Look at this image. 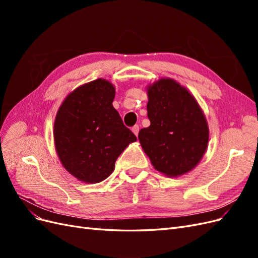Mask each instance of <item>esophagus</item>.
I'll return each instance as SVG.
<instances>
[{"mask_svg":"<svg viewBox=\"0 0 258 258\" xmlns=\"http://www.w3.org/2000/svg\"><path fill=\"white\" fill-rule=\"evenodd\" d=\"M139 130H140L139 124H136V126L132 127V131H134V134H135L136 136H138V135H139Z\"/></svg>","mask_w":258,"mask_h":258,"instance_id":"34e87169","label":"esophagus"}]
</instances>
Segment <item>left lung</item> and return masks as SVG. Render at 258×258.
Segmentation results:
<instances>
[{
    "label": "left lung",
    "mask_w": 258,
    "mask_h": 258,
    "mask_svg": "<svg viewBox=\"0 0 258 258\" xmlns=\"http://www.w3.org/2000/svg\"><path fill=\"white\" fill-rule=\"evenodd\" d=\"M150 127L139 140L153 166L168 176L188 172L206 153L209 128L199 104L175 81L162 79L148 87Z\"/></svg>",
    "instance_id": "obj_1"
}]
</instances>
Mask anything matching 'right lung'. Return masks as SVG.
Masks as SVG:
<instances>
[{
	"label": "right lung",
	"mask_w": 258,
	"mask_h": 258,
	"mask_svg": "<svg viewBox=\"0 0 258 258\" xmlns=\"http://www.w3.org/2000/svg\"><path fill=\"white\" fill-rule=\"evenodd\" d=\"M114 97V86L99 79L70 93L57 113L53 138L60 161L83 182L105 179L124 148L137 141L113 107Z\"/></svg>",
	"instance_id": "right-lung-1"
}]
</instances>
